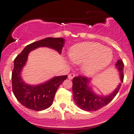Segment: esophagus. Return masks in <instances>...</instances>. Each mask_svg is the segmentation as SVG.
Masks as SVG:
<instances>
[{
    "instance_id": "34e87169",
    "label": "esophagus",
    "mask_w": 134,
    "mask_h": 134,
    "mask_svg": "<svg viewBox=\"0 0 134 134\" xmlns=\"http://www.w3.org/2000/svg\"><path fill=\"white\" fill-rule=\"evenodd\" d=\"M75 76H76V74H75L70 73V74H69L68 78H69V79H72Z\"/></svg>"
}]
</instances>
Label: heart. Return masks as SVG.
<instances>
[{
    "label": "heart",
    "mask_w": 134,
    "mask_h": 134,
    "mask_svg": "<svg viewBox=\"0 0 134 134\" xmlns=\"http://www.w3.org/2000/svg\"><path fill=\"white\" fill-rule=\"evenodd\" d=\"M70 60L76 64H83L86 74L93 75L103 70L113 58L111 49L95 42H84L75 44L70 48Z\"/></svg>",
    "instance_id": "b5f03b06"
}]
</instances>
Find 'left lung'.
<instances>
[{
	"label": "left lung",
	"mask_w": 134,
	"mask_h": 134,
	"mask_svg": "<svg viewBox=\"0 0 134 134\" xmlns=\"http://www.w3.org/2000/svg\"><path fill=\"white\" fill-rule=\"evenodd\" d=\"M115 65L120 72L121 82L110 95L107 96H99L94 93L91 87H89L88 85L91 81L90 78L89 79L88 77L82 76L74 77L72 80L73 98L78 107L87 111H96L106 106L113 100L119 91L124 77V64L122 60H118Z\"/></svg>",
	"instance_id": "left-lung-1"
}]
</instances>
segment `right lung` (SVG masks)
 <instances>
[{
	"label": "right lung",
	"mask_w": 134,
	"mask_h": 134,
	"mask_svg": "<svg viewBox=\"0 0 134 134\" xmlns=\"http://www.w3.org/2000/svg\"><path fill=\"white\" fill-rule=\"evenodd\" d=\"M65 40L62 38H47L32 43L24 48L14 61L12 72V87L14 94L20 103L24 107L41 111L52 105L58 87L67 76L55 77L47 82L36 86L26 84L21 77V70L26 63L29 53L39 47H48L62 53Z\"/></svg>",
	"instance_id": "1"
}]
</instances>
